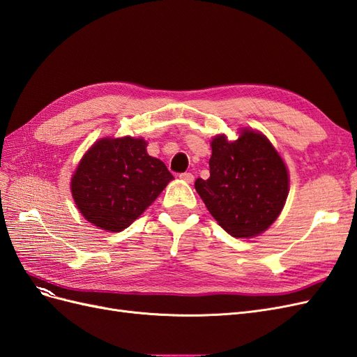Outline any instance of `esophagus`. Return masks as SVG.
I'll return each mask as SVG.
<instances>
[{"instance_id":"esophagus-1","label":"esophagus","mask_w":357,"mask_h":357,"mask_svg":"<svg viewBox=\"0 0 357 357\" xmlns=\"http://www.w3.org/2000/svg\"><path fill=\"white\" fill-rule=\"evenodd\" d=\"M180 178H181L183 181H186V183H192V181H193V178H195V177H193L192 172H181V174H180Z\"/></svg>"}]
</instances>
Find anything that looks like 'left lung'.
<instances>
[{"label":"left lung","instance_id":"1","mask_svg":"<svg viewBox=\"0 0 357 357\" xmlns=\"http://www.w3.org/2000/svg\"><path fill=\"white\" fill-rule=\"evenodd\" d=\"M211 150L210 178L195 181L205 207L232 236L268 229L289 193L287 169L275 149L264 135L244 131L232 143L218 135Z\"/></svg>","mask_w":357,"mask_h":357}]
</instances>
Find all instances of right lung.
I'll return each instance as SVG.
<instances>
[{
    "instance_id": "obj_1",
    "label": "right lung",
    "mask_w": 357,
    "mask_h": 357,
    "mask_svg": "<svg viewBox=\"0 0 357 357\" xmlns=\"http://www.w3.org/2000/svg\"><path fill=\"white\" fill-rule=\"evenodd\" d=\"M146 146L142 138H104L83 156L71 192L84 219L119 232L159 197L172 174L164 162L147 155Z\"/></svg>"
}]
</instances>
